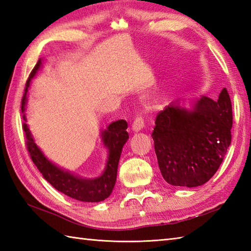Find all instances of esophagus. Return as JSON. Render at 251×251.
<instances>
[{
	"label": "esophagus",
	"mask_w": 251,
	"mask_h": 251,
	"mask_svg": "<svg viewBox=\"0 0 251 251\" xmlns=\"http://www.w3.org/2000/svg\"><path fill=\"white\" fill-rule=\"evenodd\" d=\"M143 126H145V121H143L141 116H138L135 119L134 123L131 124V129H132V131L138 132L143 128Z\"/></svg>",
	"instance_id": "esophagus-1"
}]
</instances>
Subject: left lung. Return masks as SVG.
I'll list each match as a JSON object with an SVG mask.
<instances>
[{
    "label": "left lung",
    "instance_id": "left-lung-1",
    "mask_svg": "<svg viewBox=\"0 0 251 251\" xmlns=\"http://www.w3.org/2000/svg\"><path fill=\"white\" fill-rule=\"evenodd\" d=\"M232 122L231 99L226 88L218 101L201 96L188 109L177 100L159 112L152 137L165 181L186 188L206 183L231 145Z\"/></svg>",
    "mask_w": 251,
    "mask_h": 251
}]
</instances>
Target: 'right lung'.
I'll return each instance as SVG.
<instances>
[{
  "instance_id": "1",
  "label": "right lung",
  "mask_w": 251,
  "mask_h": 251,
  "mask_svg": "<svg viewBox=\"0 0 251 251\" xmlns=\"http://www.w3.org/2000/svg\"><path fill=\"white\" fill-rule=\"evenodd\" d=\"M42 66V60L37 61L34 69L30 73V76L26 81L25 95L21 102V112H23L24 120L25 119V104H26V93L30 87L31 79L36 75V72L40 70ZM127 129V123L124 120H119L111 123L101 132V139L104 148L108 150V159L106 165L99 177L96 178H83L81 176H76L69 170L62 169L56 164L52 163L47 158L41 149L36 146L33 139L29 126L26 123H24V130L25 132L26 139V149L30 153L32 162L35 164L37 169L43 176L44 179L47 180L56 190L72 199L86 202H98L102 201L111 195L112 191L115 185L117 166H119L121 153L123 147L128 140V132Z\"/></svg>"
}]
</instances>
